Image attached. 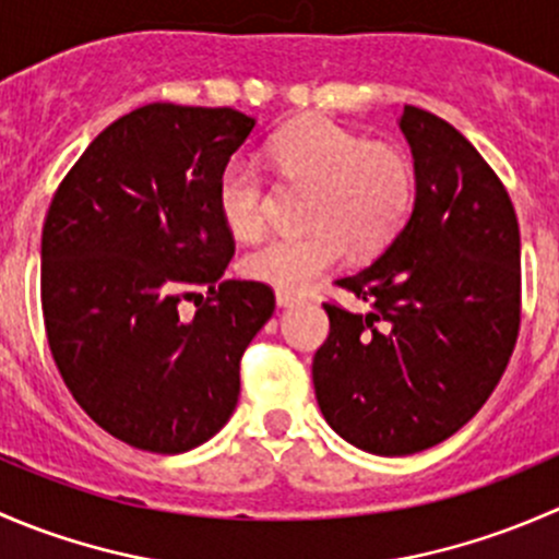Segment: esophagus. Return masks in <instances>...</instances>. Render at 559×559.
I'll list each match as a JSON object with an SVG mask.
<instances>
[{"mask_svg":"<svg viewBox=\"0 0 559 559\" xmlns=\"http://www.w3.org/2000/svg\"><path fill=\"white\" fill-rule=\"evenodd\" d=\"M275 302H278L281 308H289V306H295V302H300V297L292 295V292H286V289H278L275 292Z\"/></svg>","mask_w":559,"mask_h":559,"instance_id":"1","label":"esophagus"}]
</instances>
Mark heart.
Wrapping results in <instances>:
<instances>
[{"label": "heart", "instance_id": "1", "mask_svg": "<svg viewBox=\"0 0 559 559\" xmlns=\"http://www.w3.org/2000/svg\"><path fill=\"white\" fill-rule=\"evenodd\" d=\"M267 162L278 180L308 189L306 235L270 238L246 257L251 278L278 289H308L321 273L346 259L348 243L373 253L397 235L414 200V167L408 156L386 143L332 121L284 129L267 143ZM218 213L229 233L253 240L267 224V178L257 162H229L216 189Z\"/></svg>", "mask_w": 559, "mask_h": 559}]
</instances>
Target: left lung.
<instances>
[{"label": "left lung", "instance_id": "1", "mask_svg": "<svg viewBox=\"0 0 559 559\" xmlns=\"http://www.w3.org/2000/svg\"><path fill=\"white\" fill-rule=\"evenodd\" d=\"M414 154L408 224L370 267L337 278L368 302H324L330 335L313 357L326 425L370 454L447 441L498 386L522 319L520 222L503 180L443 118L405 105Z\"/></svg>", "mask_w": 559, "mask_h": 559}]
</instances>
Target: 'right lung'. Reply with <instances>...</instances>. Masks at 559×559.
<instances>
[{
	"label": "right lung",
	"mask_w": 559,
	"mask_h": 559,
	"mask_svg": "<svg viewBox=\"0 0 559 559\" xmlns=\"http://www.w3.org/2000/svg\"><path fill=\"white\" fill-rule=\"evenodd\" d=\"M251 129L233 107L143 105L94 138L50 200V354L78 405L143 452H189L227 425L240 357L275 311L267 284L224 278L235 238L216 189Z\"/></svg>",
	"instance_id": "1"
}]
</instances>
